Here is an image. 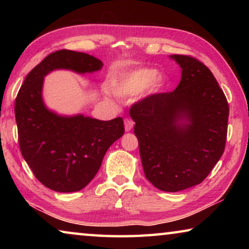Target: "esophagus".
Listing matches in <instances>:
<instances>
[{"label":"esophagus","mask_w":249,"mask_h":249,"mask_svg":"<svg viewBox=\"0 0 249 249\" xmlns=\"http://www.w3.org/2000/svg\"><path fill=\"white\" fill-rule=\"evenodd\" d=\"M124 126H125V130L126 132H129L130 129L133 128L134 126V122L130 119H125L124 120Z\"/></svg>","instance_id":"1"}]
</instances>
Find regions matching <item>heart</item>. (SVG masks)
Segmentation results:
<instances>
[{
	"label": "heart",
	"instance_id": "b5f03b06",
	"mask_svg": "<svg viewBox=\"0 0 249 249\" xmlns=\"http://www.w3.org/2000/svg\"><path fill=\"white\" fill-rule=\"evenodd\" d=\"M157 75L154 69H137L122 73L112 78L108 82V88L119 98H129L142 93L147 87L151 84ZM157 84L161 83V78L155 80Z\"/></svg>",
	"mask_w": 249,
	"mask_h": 249
}]
</instances>
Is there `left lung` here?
<instances>
[{
  "instance_id": "left-lung-1",
  "label": "left lung",
  "mask_w": 249,
  "mask_h": 249,
  "mask_svg": "<svg viewBox=\"0 0 249 249\" xmlns=\"http://www.w3.org/2000/svg\"><path fill=\"white\" fill-rule=\"evenodd\" d=\"M171 58L182 69L178 87L138 100L129 109L146 178L166 192L191 188L209 176L224 153L230 113L208 67L187 54ZM183 117L189 123L180 126Z\"/></svg>"
}]
</instances>
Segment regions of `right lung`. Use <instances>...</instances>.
<instances>
[{
  "label": "right lung",
  "mask_w": 249,
  "mask_h": 249,
  "mask_svg": "<svg viewBox=\"0 0 249 249\" xmlns=\"http://www.w3.org/2000/svg\"><path fill=\"white\" fill-rule=\"evenodd\" d=\"M102 66L91 54L57 50L27 74L15 99L20 153L36 179L53 191L74 192L86 187L99 171L109 146L125 129L122 117L99 121L50 112L41 98L44 77L54 69L86 73Z\"/></svg>",
  "instance_id": "1"
}]
</instances>
